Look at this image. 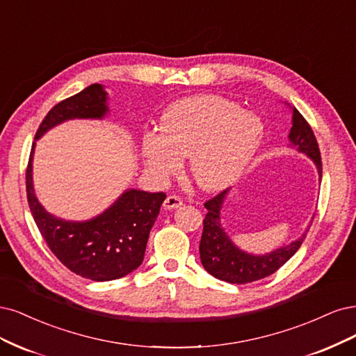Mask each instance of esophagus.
<instances>
[{"instance_id": "34e87169", "label": "esophagus", "mask_w": 356, "mask_h": 356, "mask_svg": "<svg viewBox=\"0 0 356 356\" xmlns=\"http://www.w3.org/2000/svg\"><path fill=\"white\" fill-rule=\"evenodd\" d=\"M181 204H183V201L179 197H176V195H170V197L165 198L163 207L165 210H175V209H179Z\"/></svg>"}]
</instances>
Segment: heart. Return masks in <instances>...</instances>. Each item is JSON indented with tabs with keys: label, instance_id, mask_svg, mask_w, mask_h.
Returning <instances> with one entry per match:
<instances>
[{
	"label": "heart",
	"instance_id": "obj_1",
	"mask_svg": "<svg viewBox=\"0 0 356 356\" xmlns=\"http://www.w3.org/2000/svg\"><path fill=\"white\" fill-rule=\"evenodd\" d=\"M265 127L253 112L219 96H193L171 105L159 131L142 137L146 167L159 179L175 175L189 156L198 186L219 191L234 183L254 158Z\"/></svg>",
	"mask_w": 356,
	"mask_h": 356
}]
</instances>
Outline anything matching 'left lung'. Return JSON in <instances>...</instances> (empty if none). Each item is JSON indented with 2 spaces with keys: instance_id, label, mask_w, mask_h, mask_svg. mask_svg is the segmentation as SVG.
Here are the masks:
<instances>
[{
  "instance_id": "obj_1",
  "label": "left lung",
  "mask_w": 356,
  "mask_h": 356,
  "mask_svg": "<svg viewBox=\"0 0 356 356\" xmlns=\"http://www.w3.org/2000/svg\"><path fill=\"white\" fill-rule=\"evenodd\" d=\"M290 109L293 112L291 129L289 133L290 145L297 152L312 159L321 181L323 179V164H321V154L315 134L302 117V113L296 108L290 106ZM229 192L231 189H226L204 204V207L207 209V214L204 219V231L200 243L202 266L214 278L231 284H247L266 278L296 254V251L300 248L306 238L309 226L299 238L290 244L275 248L265 254L248 253L234 243L220 223L222 209Z\"/></svg>"
}]
</instances>
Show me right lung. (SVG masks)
<instances>
[{"label": "right lung", "instance_id": "obj_1", "mask_svg": "<svg viewBox=\"0 0 356 356\" xmlns=\"http://www.w3.org/2000/svg\"><path fill=\"white\" fill-rule=\"evenodd\" d=\"M108 99L105 87L93 84L57 103L42 120L35 142L65 121L103 120L109 113ZM35 142L32 143L26 170L28 202L33 220L53 254L67 269L91 281L118 280L139 268L165 193L125 189L96 217L81 222L65 220L45 210L33 189Z\"/></svg>", "mask_w": 356, "mask_h": 356}]
</instances>
